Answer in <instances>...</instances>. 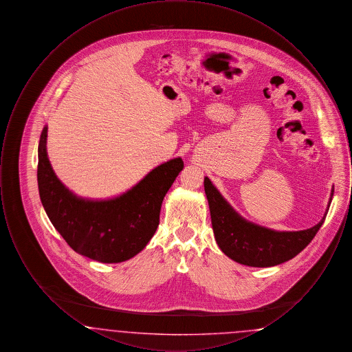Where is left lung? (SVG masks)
<instances>
[{
  "mask_svg": "<svg viewBox=\"0 0 352 352\" xmlns=\"http://www.w3.org/2000/svg\"><path fill=\"white\" fill-rule=\"evenodd\" d=\"M204 191L219 248L236 263L254 268L274 267L297 256L314 239L327 215L326 210L318 224L309 230L274 231L239 215L207 177L204 178ZM333 194L334 190H331L327 208Z\"/></svg>",
  "mask_w": 352,
  "mask_h": 352,
  "instance_id": "left-lung-1",
  "label": "left lung"
}]
</instances>
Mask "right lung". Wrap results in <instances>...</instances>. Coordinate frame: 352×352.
I'll return each mask as SVG.
<instances>
[{"label": "right lung", "mask_w": 352, "mask_h": 352, "mask_svg": "<svg viewBox=\"0 0 352 352\" xmlns=\"http://www.w3.org/2000/svg\"><path fill=\"white\" fill-rule=\"evenodd\" d=\"M47 126L38 146V188L55 230L82 256L105 264L122 263L142 251L160 224L162 201L184 168L174 158L153 168L126 192L112 199L76 197L55 175L46 151Z\"/></svg>", "instance_id": "add662e5"}]
</instances>
